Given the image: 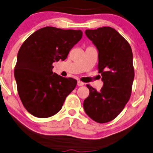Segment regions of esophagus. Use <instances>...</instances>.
Wrapping results in <instances>:
<instances>
[{
	"instance_id": "esophagus-1",
	"label": "esophagus",
	"mask_w": 153,
	"mask_h": 153,
	"mask_svg": "<svg viewBox=\"0 0 153 153\" xmlns=\"http://www.w3.org/2000/svg\"><path fill=\"white\" fill-rule=\"evenodd\" d=\"M84 84H85L84 82H81V81H80V80L78 81V86H82V85H84Z\"/></svg>"
}]
</instances>
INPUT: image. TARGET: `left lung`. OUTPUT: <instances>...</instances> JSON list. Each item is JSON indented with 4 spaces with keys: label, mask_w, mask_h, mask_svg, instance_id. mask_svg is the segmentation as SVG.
<instances>
[{
    "label": "left lung",
    "mask_w": 153,
    "mask_h": 153,
    "mask_svg": "<svg viewBox=\"0 0 153 153\" xmlns=\"http://www.w3.org/2000/svg\"><path fill=\"white\" fill-rule=\"evenodd\" d=\"M98 51V70L103 87L100 92L87 85L90 94L83 102L89 117L97 123L114 119L128 102L134 79L133 53L128 42L110 27L86 30Z\"/></svg>",
    "instance_id": "1"
}]
</instances>
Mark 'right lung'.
Masks as SVG:
<instances>
[{
	"label": "right lung",
	"mask_w": 153,
	"mask_h": 153,
	"mask_svg": "<svg viewBox=\"0 0 153 153\" xmlns=\"http://www.w3.org/2000/svg\"><path fill=\"white\" fill-rule=\"evenodd\" d=\"M82 36L81 30L46 27L31 34L21 46L15 78L23 106L32 115L48 118L56 114L75 89L77 80L53 73L52 63L64 61Z\"/></svg>",
	"instance_id": "add662e5"
}]
</instances>
